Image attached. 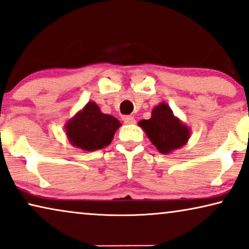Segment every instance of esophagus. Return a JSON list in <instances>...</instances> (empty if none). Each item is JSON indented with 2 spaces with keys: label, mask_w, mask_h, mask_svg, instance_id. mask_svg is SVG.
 I'll use <instances>...</instances> for the list:
<instances>
[{
  "label": "esophagus",
  "mask_w": 249,
  "mask_h": 249,
  "mask_svg": "<svg viewBox=\"0 0 249 249\" xmlns=\"http://www.w3.org/2000/svg\"><path fill=\"white\" fill-rule=\"evenodd\" d=\"M124 124H135V122H136L135 118H133L132 116H124Z\"/></svg>",
  "instance_id": "esophagus-1"
}]
</instances>
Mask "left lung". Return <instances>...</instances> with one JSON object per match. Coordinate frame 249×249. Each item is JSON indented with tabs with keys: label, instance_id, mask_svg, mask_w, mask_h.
I'll list each match as a JSON object with an SVG mask.
<instances>
[{
	"label": "left lung",
	"instance_id": "1",
	"mask_svg": "<svg viewBox=\"0 0 249 249\" xmlns=\"http://www.w3.org/2000/svg\"><path fill=\"white\" fill-rule=\"evenodd\" d=\"M139 125L161 154L181 148L190 136L189 128L174 117L166 103H160L153 110L148 120L139 121Z\"/></svg>",
	"mask_w": 249,
	"mask_h": 249
}]
</instances>
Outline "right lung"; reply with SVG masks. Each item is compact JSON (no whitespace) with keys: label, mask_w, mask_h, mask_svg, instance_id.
Masks as SVG:
<instances>
[{"label":"right lung","mask_w":249,"mask_h":249,"mask_svg":"<svg viewBox=\"0 0 249 249\" xmlns=\"http://www.w3.org/2000/svg\"><path fill=\"white\" fill-rule=\"evenodd\" d=\"M121 124L110 114L101 112L94 102H89L66 124V133L71 143L83 150H98L112 142Z\"/></svg>","instance_id":"add662e5"}]
</instances>
